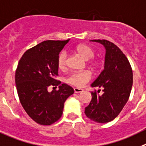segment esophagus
<instances>
[{
  "label": "esophagus",
  "mask_w": 146,
  "mask_h": 146,
  "mask_svg": "<svg viewBox=\"0 0 146 146\" xmlns=\"http://www.w3.org/2000/svg\"><path fill=\"white\" fill-rule=\"evenodd\" d=\"M74 92L75 93H80L84 92V89H78V88H74Z\"/></svg>",
  "instance_id": "obj_1"
}]
</instances>
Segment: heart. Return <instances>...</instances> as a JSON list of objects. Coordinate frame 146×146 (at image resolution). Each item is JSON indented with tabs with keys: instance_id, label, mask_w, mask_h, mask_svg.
I'll list each match as a JSON object with an SVG mask.
<instances>
[{
	"instance_id": "1",
	"label": "heart",
	"mask_w": 146,
	"mask_h": 146,
	"mask_svg": "<svg viewBox=\"0 0 146 146\" xmlns=\"http://www.w3.org/2000/svg\"><path fill=\"white\" fill-rule=\"evenodd\" d=\"M75 52L78 53L80 56L85 60H89L92 59L94 56V52L92 48L86 44H79L75 48ZM67 54L62 52L60 54L57 60V65L60 70H64L66 68ZM94 65V63L92 64ZM91 73L88 71L80 72V73H71L67 78V81L72 85L78 87H81L91 79Z\"/></svg>"
}]
</instances>
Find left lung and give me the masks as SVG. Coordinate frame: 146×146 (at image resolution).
Instances as JSON below:
<instances>
[{
  "label": "left lung",
  "mask_w": 146,
  "mask_h": 146,
  "mask_svg": "<svg viewBox=\"0 0 146 146\" xmlns=\"http://www.w3.org/2000/svg\"><path fill=\"white\" fill-rule=\"evenodd\" d=\"M90 41L100 43L106 48L104 70L91 84L103 88V92L91 93L92 100L84 113L91 120L103 124L113 120L128 101L133 75L129 62L117 46L107 40Z\"/></svg>",
  "instance_id": "1"
}]
</instances>
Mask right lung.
I'll use <instances>...</instances> for the list:
<instances>
[{"label": "right lung", "mask_w": 146, "mask_h": 146, "mask_svg": "<svg viewBox=\"0 0 146 146\" xmlns=\"http://www.w3.org/2000/svg\"><path fill=\"white\" fill-rule=\"evenodd\" d=\"M69 41L45 40L26 51L15 73L18 96L27 115L41 125H51L60 119L64 103L74 93L71 86L60 85L58 76L59 54ZM50 86L58 90L48 91ZM57 88V86H56Z\"/></svg>", "instance_id": "right-lung-1"}]
</instances>
